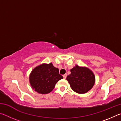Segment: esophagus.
Here are the masks:
<instances>
[{"instance_id":"esophagus-1","label":"esophagus","mask_w":121,"mask_h":121,"mask_svg":"<svg viewBox=\"0 0 121 121\" xmlns=\"http://www.w3.org/2000/svg\"><path fill=\"white\" fill-rule=\"evenodd\" d=\"M63 78H64L65 79V78H66V77H67V74H65V75H63Z\"/></svg>"}]
</instances>
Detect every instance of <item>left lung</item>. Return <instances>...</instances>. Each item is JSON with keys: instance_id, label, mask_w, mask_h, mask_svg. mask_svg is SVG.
I'll use <instances>...</instances> for the list:
<instances>
[{"instance_id": "8db88e82", "label": "left lung", "mask_w": 121, "mask_h": 121, "mask_svg": "<svg viewBox=\"0 0 121 121\" xmlns=\"http://www.w3.org/2000/svg\"><path fill=\"white\" fill-rule=\"evenodd\" d=\"M70 72L66 79L75 92L84 94L92 88L95 83V76L90 69L76 65L71 69Z\"/></svg>"}]
</instances>
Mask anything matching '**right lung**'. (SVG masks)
I'll return each mask as SVG.
<instances>
[{
    "label": "right lung",
    "instance_id": "add662e5",
    "mask_svg": "<svg viewBox=\"0 0 121 121\" xmlns=\"http://www.w3.org/2000/svg\"><path fill=\"white\" fill-rule=\"evenodd\" d=\"M62 78L59 69L53 66L52 63H43L32 70L29 76V82L35 91L43 95L51 92L56 84Z\"/></svg>",
    "mask_w": 121,
    "mask_h": 121
}]
</instances>
